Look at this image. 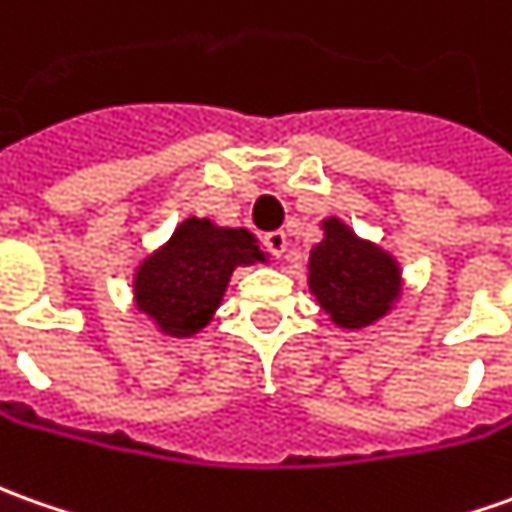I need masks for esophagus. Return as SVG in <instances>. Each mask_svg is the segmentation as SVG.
<instances>
[{"mask_svg":"<svg viewBox=\"0 0 512 512\" xmlns=\"http://www.w3.org/2000/svg\"><path fill=\"white\" fill-rule=\"evenodd\" d=\"M263 246H266L274 257H283L285 246H288V238H285L283 229H274V232H266V235H263Z\"/></svg>","mask_w":512,"mask_h":512,"instance_id":"esophagus-1","label":"esophagus"}]
</instances>
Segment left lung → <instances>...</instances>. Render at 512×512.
<instances>
[{
    "label": "left lung",
    "mask_w": 512,
    "mask_h": 512,
    "mask_svg": "<svg viewBox=\"0 0 512 512\" xmlns=\"http://www.w3.org/2000/svg\"><path fill=\"white\" fill-rule=\"evenodd\" d=\"M325 238L308 257V288L333 325L370 328L401 297V266L381 246L361 241L339 218L322 221Z\"/></svg>",
    "instance_id": "left-lung-1"
}]
</instances>
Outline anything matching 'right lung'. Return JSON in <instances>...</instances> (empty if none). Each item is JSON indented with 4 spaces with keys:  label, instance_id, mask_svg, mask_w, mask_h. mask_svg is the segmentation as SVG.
Masks as SVG:
<instances>
[{
    "label": "right lung",
    "instance_id": "obj_1",
    "mask_svg": "<svg viewBox=\"0 0 512 512\" xmlns=\"http://www.w3.org/2000/svg\"><path fill=\"white\" fill-rule=\"evenodd\" d=\"M266 260L249 229L215 227L210 218H184L165 246L134 274L137 311L176 339L210 325L238 266Z\"/></svg>",
    "mask_w": 512,
    "mask_h": 512
}]
</instances>
